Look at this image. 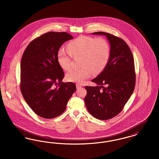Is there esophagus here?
Here are the masks:
<instances>
[{"label":"esophagus","instance_id":"1","mask_svg":"<svg viewBox=\"0 0 159 159\" xmlns=\"http://www.w3.org/2000/svg\"><path fill=\"white\" fill-rule=\"evenodd\" d=\"M76 87H77V89H79V88H80L81 87H82V86L81 84H79V83H77V84H76Z\"/></svg>","mask_w":159,"mask_h":159}]
</instances>
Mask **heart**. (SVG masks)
I'll list each match as a JSON object with an SVG mask.
<instances>
[{
	"label": "heart",
	"mask_w": 159,
	"mask_h": 159,
	"mask_svg": "<svg viewBox=\"0 0 159 159\" xmlns=\"http://www.w3.org/2000/svg\"><path fill=\"white\" fill-rule=\"evenodd\" d=\"M67 48L60 49L57 52V61L61 68L68 71L71 67V56H81L80 68L71 70L67 74L68 81L78 83L91 76L101 73L106 68L110 57V47L105 38L80 36L70 41Z\"/></svg>",
	"instance_id": "obj_1"
}]
</instances>
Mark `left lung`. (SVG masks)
<instances>
[{"label": "left lung", "instance_id": "1", "mask_svg": "<svg viewBox=\"0 0 159 159\" xmlns=\"http://www.w3.org/2000/svg\"><path fill=\"white\" fill-rule=\"evenodd\" d=\"M110 43V57L104 70L92 82L97 86H86V108L94 117L108 120L120 113L134 91L136 82L134 60L128 44L121 38L105 32Z\"/></svg>", "mask_w": 159, "mask_h": 159}]
</instances>
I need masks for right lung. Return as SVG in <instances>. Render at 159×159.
Instances as JSON below:
<instances>
[{
  "label": "right lung",
  "instance_id": "obj_1",
  "mask_svg": "<svg viewBox=\"0 0 159 159\" xmlns=\"http://www.w3.org/2000/svg\"><path fill=\"white\" fill-rule=\"evenodd\" d=\"M73 39L66 32L51 31L33 40L21 61L20 89L31 109L39 116L53 119L62 113L76 90L73 82H62V68L57 52L65 42Z\"/></svg>",
  "mask_w": 159,
  "mask_h": 159
}]
</instances>
